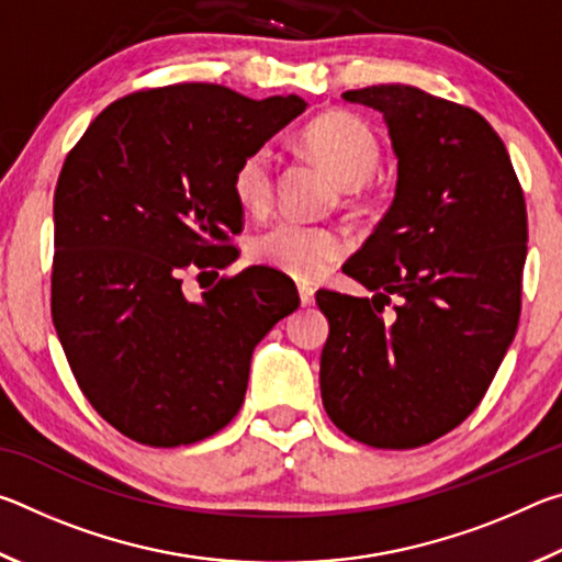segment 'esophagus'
Returning a JSON list of instances; mask_svg holds the SVG:
<instances>
[{"label": "esophagus", "mask_w": 562, "mask_h": 562, "mask_svg": "<svg viewBox=\"0 0 562 562\" xmlns=\"http://www.w3.org/2000/svg\"><path fill=\"white\" fill-rule=\"evenodd\" d=\"M297 292H300V302L304 304V307L315 302V290H312L307 282H300V284H297Z\"/></svg>", "instance_id": "1"}]
</instances>
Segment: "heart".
Here are the masks:
<instances>
[{"instance_id": "b5f03b06", "label": "heart", "mask_w": 562, "mask_h": 562, "mask_svg": "<svg viewBox=\"0 0 562 562\" xmlns=\"http://www.w3.org/2000/svg\"><path fill=\"white\" fill-rule=\"evenodd\" d=\"M304 148L325 166L339 186L367 183L379 168L382 146L367 121L349 111H329L302 131ZM274 158L268 146L252 148L233 170V193L245 211L260 213L272 201ZM347 252L345 235L329 225L282 217L255 235L250 255L260 265L300 280L325 274Z\"/></svg>"}]
</instances>
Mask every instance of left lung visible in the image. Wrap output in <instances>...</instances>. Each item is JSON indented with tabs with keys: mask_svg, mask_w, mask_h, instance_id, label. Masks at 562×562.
<instances>
[{
	"mask_svg": "<svg viewBox=\"0 0 562 562\" xmlns=\"http://www.w3.org/2000/svg\"><path fill=\"white\" fill-rule=\"evenodd\" d=\"M341 99L382 113L398 178L345 265L372 297L317 292L329 319L322 404L349 439L416 449L481 404L516 337L526 201L501 136L473 109L404 83Z\"/></svg>",
	"mask_w": 562,
	"mask_h": 562,
	"instance_id": "left-lung-1",
	"label": "left lung"
}]
</instances>
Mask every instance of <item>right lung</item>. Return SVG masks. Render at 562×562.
Returning a JSON list of instances; mask_svg holds the SVG:
<instances>
[{
  "instance_id": "obj_1",
  "label": "right lung",
  "mask_w": 562,
  "mask_h": 562,
  "mask_svg": "<svg viewBox=\"0 0 562 562\" xmlns=\"http://www.w3.org/2000/svg\"><path fill=\"white\" fill-rule=\"evenodd\" d=\"M304 109L294 93L173 83L113 101L66 156L52 319L83 396L128 439L173 449L221 431L243 406L255 345L300 307L288 274L262 265L198 302L180 284L188 268L237 258L233 170Z\"/></svg>"
}]
</instances>
